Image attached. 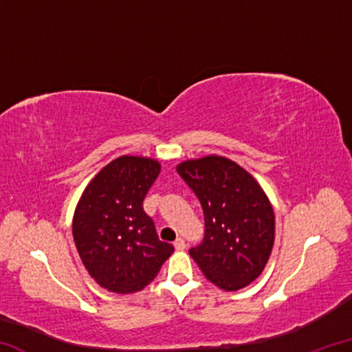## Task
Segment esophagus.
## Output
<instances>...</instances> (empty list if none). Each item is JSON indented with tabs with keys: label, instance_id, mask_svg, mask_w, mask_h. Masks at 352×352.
Instances as JSON below:
<instances>
[{
	"label": "esophagus",
	"instance_id": "34e87169",
	"mask_svg": "<svg viewBox=\"0 0 352 352\" xmlns=\"http://www.w3.org/2000/svg\"><path fill=\"white\" fill-rule=\"evenodd\" d=\"M174 247L175 250H184L186 248V242H184V239H182V237H178V239H175L174 242Z\"/></svg>",
	"mask_w": 352,
	"mask_h": 352
}]
</instances>
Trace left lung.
<instances>
[{"instance_id":"1","label":"left lung","mask_w":352,"mask_h":352,"mask_svg":"<svg viewBox=\"0 0 352 352\" xmlns=\"http://www.w3.org/2000/svg\"><path fill=\"white\" fill-rule=\"evenodd\" d=\"M177 172L197 195L205 237L189 254L217 287L234 292L258 278L275 242V214L253 175L225 157L188 160Z\"/></svg>"}]
</instances>
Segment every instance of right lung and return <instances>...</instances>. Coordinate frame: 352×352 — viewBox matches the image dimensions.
Instances as JSON below:
<instances>
[{"label":"right lung","mask_w":352,"mask_h":352,"mask_svg":"<svg viewBox=\"0 0 352 352\" xmlns=\"http://www.w3.org/2000/svg\"><path fill=\"white\" fill-rule=\"evenodd\" d=\"M162 166L144 157H119L88 183L73 219L80 259L100 287L116 294L142 290L174 252L160 241L142 201Z\"/></svg>","instance_id":"add662e5"}]
</instances>
